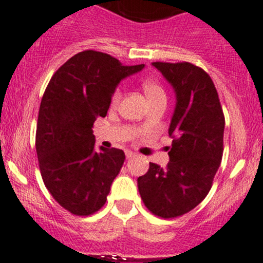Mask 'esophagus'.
Segmentation results:
<instances>
[{
	"label": "esophagus",
	"instance_id": "esophagus-1",
	"mask_svg": "<svg viewBox=\"0 0 263 263\" xmlns=\"http://www.w3.org/2000/svg\"><path fill=\"white\" fill-rule=\"evenodd\" d=\"M126 159H133L134 156H136V154H134V152H132V151H126Z\"/></svg>",
	"mask_w": 263,
	"mask_h": 263
}]
</instances>
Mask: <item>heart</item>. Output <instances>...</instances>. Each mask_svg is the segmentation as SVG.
Masks as SVG:
<instances>
[{
    "instance_id": "heart-1",
    "label": "heart",
    "mask_w": 263,
    "mask_h": 263,
    "mask_svg": "<svg viewBox=\"0 0 263 263\" xmlns=\"http://www.w3.org/2000/svg\"><path fill=\"white\" fill-rule=\"evenodd\" d=\"M143 90L146 92L147 98H148L149 102L155 101V99L159 98H165V91L164 89L161 87V85L157 84L156 81L154 80H144L143 81ZM120 98H121V89L117 87L115 90L114 96H112V104H117L119 103Z\"/></svg>"
}]
</instances>
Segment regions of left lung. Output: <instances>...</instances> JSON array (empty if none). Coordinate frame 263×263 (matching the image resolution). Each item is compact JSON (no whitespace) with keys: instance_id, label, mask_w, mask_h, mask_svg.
Segmentation results:
<instances>
[{"instance_id":"obj_1","label":"left lung","mask_w":263,"mask_h":263,"mask_svg":"<svg viewBox=\"0 0 263 263\" xmlns=\"http://www.w3.org/2000/svg\"><path fill=\"white\" fill-rule=\"evenodd\" d=\"M152 66L176 94L167 130L173 143L167 147L166 167L149 162L148 172L138 178V190L149 212L174 218L192 211L211 190L223 154L224 116L204 69L187 62Z\"/></svg>"}]
</instances>
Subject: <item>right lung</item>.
Instances as JSON below:
<instances>
[{
	"label": "right lung",
	"instance_id": "obj_1",
	"mask_svg": "<svg viewBox=\"0 0 263 263\" xmlns=\"http://www.w3.org/2000/svg\"><path fill=\"white\" fill-rule=\"evenodd\" d=\"M143 68L86 50L55 72L45 90L36 132L40 171L52 197L72 214L89 216L106 202L125 154L97 149L91 127L106 117L120 81Z\"/></svg>",
	"mask_w": 263,
	"mask_h": 263
}]
</instances>
